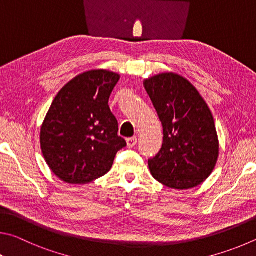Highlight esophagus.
Wrapping results in <instances>:
<instances>
[{"instance_id": "1", "label": "esophagus", "mask_w": 256, "mask_h": 256, "mask_svg": "<svg viewBox=\"0 0 256 256\" xmlns=\"http://www.w3.org/2000/svg\"><path fill=\"white\" fill-rule=\"evenodd\" d=\"M137 144V137H132V138H128L127 140V146L129 148H132V147H135Z\"/></svg>"}]
</instances>
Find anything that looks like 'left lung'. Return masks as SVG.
Returning <instances> with one entry per match:
<instances>
[{
  "label": "left lung",
  "mask_w": 256,
  "mask_h": 256,
  "mask_svg": "<svg viewBox=\"0 0 256 256\" xmlns=\"http://www.w3.org/2000/svg\"><path fill=\"white\" fill-rule=\"evenodd\" d=\"M145 88L163 126V145L148 166L155 180L172 189H191L214 171L219 154L216 127L207 103L189 80L173 73L146 80Z\"/></svg>",
  "instance_id": "8db88e82"
}]
</instances>
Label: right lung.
<instances>
[{
	"instance_id": "add662e5",
	"label": "right lung",
	"mask_w": 256,
	"mask_h": 256,
	"mask_svg": "<svg viewBox=\"0 0 256 256\" xmlns=\"http://www.w3.org/2000/svg\"><path fill=\"white\" fill-rule=\"evenodd\" d=\"M120 76L88 70L76 76L54 98L40 132L44 158L67 183L83 184L110 171L116 152L127 146L109 98Z\"/></svg>"
}]
</instances>
